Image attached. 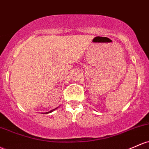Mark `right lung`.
Instances as JSON below:
<instances>
[{
    "label": "right lung",
    "mask_w": 149,
    "mask_h": 149,
    "mask_svg": "<svg viewBox=\"0 0 149 149\" xmlns=\"http://www.w3.org/2000/svg\"><path fill=\"white\" fill-rule=\"evenodd\" d=\"M57 108H58V107H55V108L51 109V110H48L47 112H42L41 113H42V114H49V113H50V112H52L53 111H54L55 109H56Z\"/></svg>",
    "instance_id": "add662e5"
}]
</instances>
